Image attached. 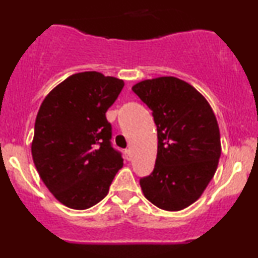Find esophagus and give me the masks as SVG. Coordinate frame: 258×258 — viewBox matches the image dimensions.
<instances>
[{"instance_id":"34e87169","label":"esophagus","mask_w":258,"mask_h":258,"mask_svg":"<svg viewBox=\"0 0 258 258\" xmlns=\"http://www.w3.org/2000/svg\"><path fill=\"white\" fill-rule=\"evenodd\" d=\"M125 154H126V159H127V160H131V158H132V152H131V149H126V150H125Z\"/></svg>"}]
</instances>
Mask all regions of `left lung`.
<instances>
[{
    "label": "left lung",
    "mask_w": 258,
    "mask_h": 258,
    "mask_svg": "<svg viewBox=\"0 0 258 258\" xmlns=\"http://www.w3.org/2000/svg\"><path fill=\"white\" fill-rule=\"evenodd\" d=\"M132 91L152 109L158 130L155 167L139 180L142 191L159 209H185L217 170L221 137L215 112L199 91L173 76L144 80Z\"/></svg>",
    "instance_id": "left-lung-1"
}]
</instances>
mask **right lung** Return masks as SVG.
I'll return each instance as SVG.
<instances>
[{
    "instance_id": "obj_1",
    "label": "right lung",
    "mask_w": 258,
    "mask_h": 258,
    "mask_svg": "<svg viewBox=\"0 0 258 258\" xmlns=\"http://www.w3.org/2000/svg\"><path fill=\"white\" fill-rule=\"evenodd\" d=\"M123 85L97 72L74 74L38 109L32 160L53 197L70 209H90L104 199L122 167L121 154L111 147L105 112Z\"/></svg>"
}]
</instances>
